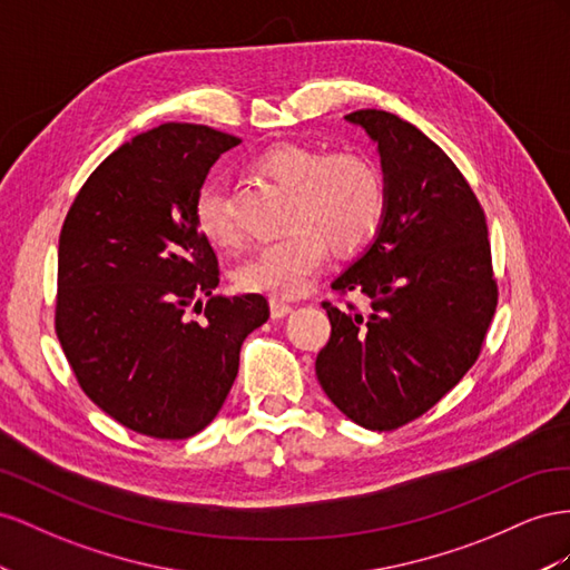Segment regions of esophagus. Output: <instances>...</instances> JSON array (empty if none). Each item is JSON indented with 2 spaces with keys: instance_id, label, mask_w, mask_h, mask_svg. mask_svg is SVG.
<instances>
[{
  "instance_id": "esophagus-1",
  "label": "esophagus",
  "mask_w": 570,
  "mask_h": 570,
  "mask_svg": "<svg viewBox=\"0 0 570 570\" xmlns=\"http://www.w3.org/2000/svg\"><path fill=\"white\" fill-rule=\"evenodd\" d=\"M269 311H272V317H274V320H282V317H286L291 311H294V305L286 303V301H279V298H272V301H269Z\"/></svg>"
}]
</instances>
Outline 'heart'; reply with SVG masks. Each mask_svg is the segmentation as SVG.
Returning a JSON list of instances; mask_svg holds the SVG:
<instances>
[{"label":"heart","mask_w":570,"mask_h":570,"mask_svg":"<svg viewBox=\"0 0 570 570\" xmlns=\"http://www.w3.org/2000/svg\"><path fill=\"white\" fill-rule=\"evenodd\" d=\"M253 169L291 188V232L243 259L236 267L240 288L296 298L311 288L327 257V243L336 253H355L380 232L386 209L384 181L375 161L363 153L322 155L311 145L276 142L253 159ZM193 215L207 243L217 248L238 243L224 186L215 178L198 190Z\"/></svg>","instance_id":"heart-1"}]
</instances>
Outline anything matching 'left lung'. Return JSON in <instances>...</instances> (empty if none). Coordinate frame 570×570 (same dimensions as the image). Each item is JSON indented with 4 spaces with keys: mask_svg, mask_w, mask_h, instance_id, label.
Wrapping results in <instances>:
<instances>
[{
    "mask_svg": "<svg viewBox=\"0 0 570 570\" xmlns=\"http://www.w3.org/2000/svg\"><path fill=\"white\" fill-rule=\"evenodd\" d=\"M377 142L386 209L367 253L332 284L361 311L324 301L332 322L315 372L357 425L392 432L428 413L475 365L499 288L478 195L449 155L396 114H346Z\"/></svg>",
    "mask_w": 570,
    "mask_h": 570,
    "instance_id": "1",
    "label": "left lung"
}]
</instances>
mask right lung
<instances>
[{"instance_id": "right-lung-1", "label": "right lung", "mask_w": 570, "mask_h": 570, "mask_svg": "<svg viewBox=\"0 0 570 570\" xmlns=\"http://www.w3.org/2000/svg\"><path fill=\"white\" fill-rule=\"evenodd\" d=\"M236 136L161 124L114 150L59 234L55 330L86 396L124 428L188 439L219 413L265 296H217L195 198ZM200 314L202 320L193 318Z\"/></svg>"}]
</instances>
